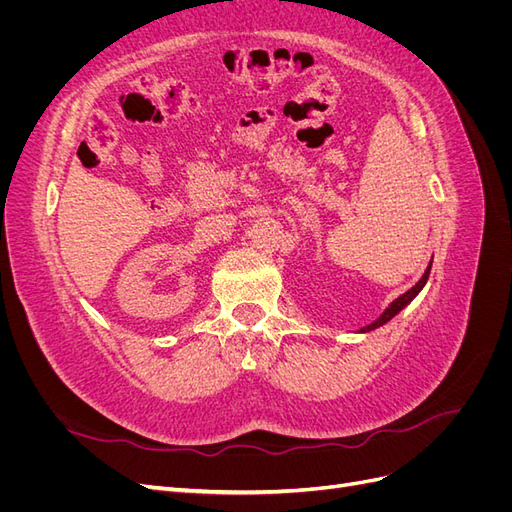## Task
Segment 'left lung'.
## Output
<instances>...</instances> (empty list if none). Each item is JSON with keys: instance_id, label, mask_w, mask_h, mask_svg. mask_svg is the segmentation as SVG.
I'll return each instance as SVG.
<instances>
[{"instance_id": "obj_1", "label": "left lung", "mask_w": 512, "mask_h": 512, "mask_svg": "<svg viewBox=\"0 0 512 512\" xmlns=\"http://www.w3.org/2000/svg\"><path fill=\"white\" fill-rule=\"evenodd\" d=\"M429 271H431V265L427 267V271L423 273V277H421V280H418V282H416V284H414V286H412V288H410L408 292H404V294H401V297H397V299H395V301H393V303H391L389 307H386V309H384V314H382V316H380V318H378L376 322H371V324H369V327H365V329H361V331H374V329L382 327V324H384V322H389V320H391V318H393L395 314H399V312H401V309H404V307H406V305H408V303H410V301H412V299L416 297V294H418V292H421V288L425 286V282H427V277H429Z\"/></svg>"}]
</instances>
